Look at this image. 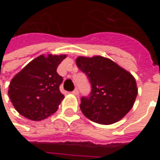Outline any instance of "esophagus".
I'll list each match as a JSON object with an SVG mask.
<instances>
[{"mask_svg":"<svg viewBox=\"0 0 160 160\" xmlns=\"http://www.w3.org/2000/svg\"><path fill=\"white\" fill-rule=\"evenodd\" d=\"M72 93H73L74 95H78V94H79V90H78V89H75V90L72 92Z\"/></svg>","mask_w":160,"mask_h":160,"instance_id":"esophagus-1","label":"esophagus"}]
</instances>
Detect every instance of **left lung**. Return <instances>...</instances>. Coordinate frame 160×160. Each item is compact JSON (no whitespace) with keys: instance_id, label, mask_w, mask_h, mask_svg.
<instances>
[{"instance_id":"obj_1","label":"left lung","mask_w":160,"mask_h":160,"mask_svg":"<svg viewBox=\"0 0 160 160\" xmlns=\"http://www.w3.org/2000/svg\"><path fill=\"white\" fill-rule=\"evenodd\" d=\"M78 68L91 82L92 92L80 100V110L90 120L109 125L132 109L138 89L134 77L111 59L95 55L79 56Z\"/></svg>"}]
</instances>
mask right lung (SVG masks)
I'll list each match as a JSON object with an SVG mask.
<instances>
[{"instance_id": "1", "label": "right lung", "mask_w": 160, "mask_h": 160, "mask_svg": "<svg viewBox=\"0 0 160 160\" xmlns=\"http://www.w3.org/2000/svg\"><path fill=\"white\" fill-rule=\"evenodd\" d=\"M66 57V54H42L12 79L8 95L20 115L39 121L58 109L64 94L59 90L63 79L56 69Z\"/></svg>"}]
</instances>
